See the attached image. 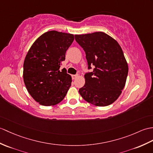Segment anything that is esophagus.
I'll list each match as a JSON object with an SVG mask.
<instances>
[{
    "label": "esophagus",
    "instance_id": "esophagus-1",
    "mask_svg": "<svg viewBox=\"0 0 153 153\" xmlns=\"http://www.w3.org/2000/svg\"><path fill=\"white\" fill-rule=\"evenodd\" d=\"M78 77V75L77 74V75H72V79H76V78Z\"/></svg>",
    "mask_w": 153,
    "mask_h": 153
}]
</instances>
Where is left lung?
<instances>
[{
	"mask_svg": "<svg viewBox=\"0 0 153 153\" xmlns=\"http://www.w3.org/2000/svg\"><path fill=\"white\" fill-rule=\"evenodd\" d=\"M86 55L88 69L85 83L79 93L85 101L97 106L114 102L125 86L128 67L121 48L115 40L102 32L75 35Z\"/></svg>",
	"mask_w": 153,
	"mask_h": 153,
	"instance_id": "8db88e82",
	"label": "left lung"
}]
</instances>
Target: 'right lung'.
<instances>
[{
  "mask_svg": "<svg viewBox=\"0 0 153 153\" xmlns=\"http://www.w3.org/2000/svg\"><path fill=\"white\" fill-rule=\"evenodd\" d=\"M74 40L73 34L48 31L28 50L23 64V80L28 93L40 105L59 104L69 90L72 77L65 68L59 69Z\"/></svg>",
  "mask_w": 153,
  "mask_h": 153,
  "instance_id": "1",
  "label": "right lung"
}]
</instances>
